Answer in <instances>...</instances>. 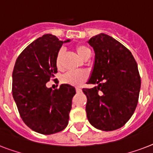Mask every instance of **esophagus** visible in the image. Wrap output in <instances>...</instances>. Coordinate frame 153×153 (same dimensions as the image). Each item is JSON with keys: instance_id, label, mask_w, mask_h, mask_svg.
Wrapping results in <instances>:
<instances>
[{"instance_id": "34e87169", "label": "esophagus", "mask_w": 153, "mask_h": 153, "mask_svg": "<svg viewBox=\"0 0 153 153\" xmlns=\"http://www.w3.org/2000/svg\"><path fill=\"white\" fill-rule=\"evenodd\" d=\"M75 90H76L77 93H80V92H82V89L80 88V87H76Z\"/></svg>"}]
</instances>
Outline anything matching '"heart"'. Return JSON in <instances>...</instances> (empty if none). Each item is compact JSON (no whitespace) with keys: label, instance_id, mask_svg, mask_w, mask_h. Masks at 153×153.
Listing matches in <instances>:
<instances>
[{"label":"heart","instance_id":"b5f03b06","mask_svg":"<svg viewBox=\"0 0 153 153\" xmlns=\"http://www.w3.org/2000/svg\"><path fill=\"white\" fill-rule=\"evenodd\" d=\"M74 50L82 59H86V58H89L91 55V50L88 47L84 44H77L76 46L74 47ZM63 53H64L63 49H60L59 52L57 53L56 58H55V65L58 69L62 68ZM87 79H88L87 72L84 71H78L67 72L66 74L62 75L61 81L62 83L68 84L71 86H80Z\"/></svg>","mask_w":153,"mask_h":153}]
</instances>
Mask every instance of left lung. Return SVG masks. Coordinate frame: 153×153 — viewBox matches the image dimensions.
Wrapping results in <instances>:
<instances>
[{
	"label": "left lung",
	"mask_w": 153,
	"mask_h": 153,
	"mask_svg": "<svg viewBox=\"0 0 153 153\" xmlns=\"http://www.w3.org/2000/svg\"><path fill=\"white\" fill-rule=\"evenodd\" d=\"M95 52L93 71L83 88L87 98L86 116L96 128L113 131L130 119L137 105L140 77L132 53L123 44L105 34L89 39Z\"/></svg>",
	"instance_id": "1"
}]
</instances>
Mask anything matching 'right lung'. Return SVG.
Wrapping results in <instances>:
<instances>
[{"mask_svg":"<svg viewBox=\"0 0 153 153\" xmlns=\"http://www.w3.org/2000/svg\"><path fill=\"white\" fill-rule=\"evenodd\" d=\"M64 42L51 34L39 37L20 53L13 71L12 91L19 114L31 129L44 135L67 127L76 93L68 84L54 91L46 86L57 73L55 58Z\"/></svg>","mask_w":153,"mask_h":153,"instance_id":"right-lung-1","label":"right lung"}]
</instances>
